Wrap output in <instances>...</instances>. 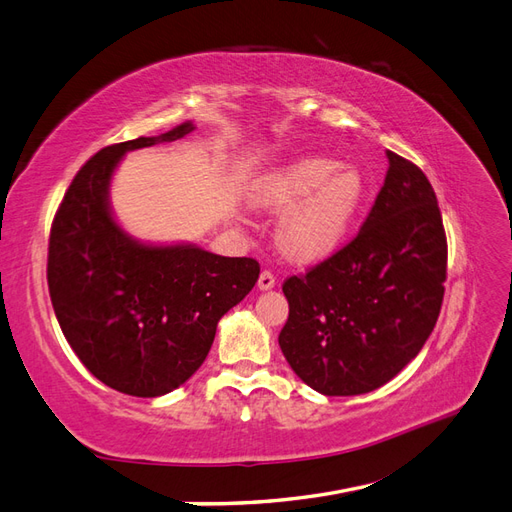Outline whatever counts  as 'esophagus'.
I'll return each instance as SVG.
<instances>
[{"mask_svg": "<svg viewBox=\"0 0 512 512\" xmlns=\"http://www.w3.org/2000/svg\"><path fill=\"white\" fill-rule=\"evenodd\" d=\"M273 286H275V275L269 269H265L258 277V288L260 290H271Z\"/></svg>", "mask_w": 512, "mask_h": 512, "instance_id": "34e87169", "label": "esophagus"}]
</instances>
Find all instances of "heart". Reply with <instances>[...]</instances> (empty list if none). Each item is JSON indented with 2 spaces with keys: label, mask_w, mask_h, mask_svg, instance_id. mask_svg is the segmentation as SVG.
<instances>
[{
  "label": "heart",
  "mask_w": 512,
  "mask_h": 512,
  "mask_svg": "<svg viewBox=\"0 0 512 512\" xmlns=\"http://www.w3.org/2000/svg\"><path fill=\"white\" fill-rule=\"evenodd\" d=\"M365 200L359 170L329 158H305L273 175L260 203L273 211L292 209L280 228L284 252L299 262L333 254L352 228Z\"/></svg>",
  "instance_id": "b5f03b06"
}]
</instances>
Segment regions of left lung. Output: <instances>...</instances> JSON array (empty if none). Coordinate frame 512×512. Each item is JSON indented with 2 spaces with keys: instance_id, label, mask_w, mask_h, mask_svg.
<instances>
[{
  "instance_id": "left-lung-1",
  "label": "left lung",
  "mask_w": 512,
  "mask_h": 512,
  "mask_svg": "<svg viewBox=\"0 0 512 512\" xmlns=\"http://www.w3.org/2000/svg\"><path fill=\"white\" fill-rule=\"evenodd\" d=\"M386 158L359 235L282 286L290 312L280 348L294 374L329 397L395 378L440 316L448 250L436 192L416 164Z\"/></svg>"
}]
</instances>
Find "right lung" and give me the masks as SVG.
<instances>
[{"label": "right lung", "instance_id": "add662e5", "mask_svg": "<svg viewBox=\"0 0 512 512\" xmlns=\"http://www.w3.org/2000/svg\"><path fill=\"white\" fill-rule=\"evenodd\" d=\"M190 121L91 156L61 200L49 237L46 280L61 331L100 382L134 397H160L188 380L211 350L220 318L258 282L254 258L196 245H145L108 207L123 153L190 134Z\"/></svg>", "mask_w": 512, "mask_h": 512}]
</instances>
